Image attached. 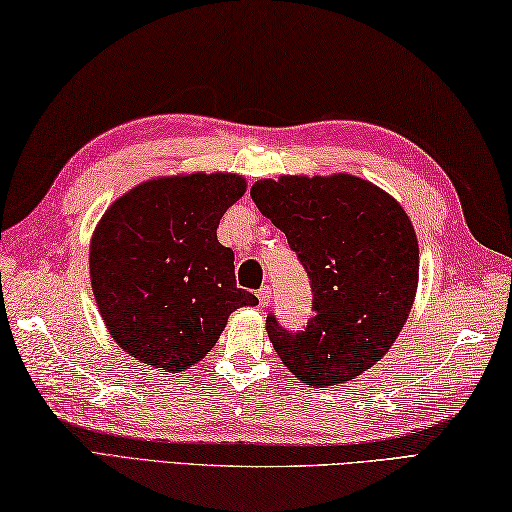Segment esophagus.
<instances>
[{
	"label": "esophagus",
	"mask_w": 512,
	"mask_h": 512,
	"mask_svg": "<svg viewBox=\"0 0 512 512\" xmlns=\"http://www.w3.org/2000/svg\"><path fill=\"white\" fill-rule=\"evenodd\" d=\"M257 299H259V306L266 308L268 301H270V288L268 286H262L257 290Z\"/></svg>",
	"instance_id": "34e87169"
}]
</instances>
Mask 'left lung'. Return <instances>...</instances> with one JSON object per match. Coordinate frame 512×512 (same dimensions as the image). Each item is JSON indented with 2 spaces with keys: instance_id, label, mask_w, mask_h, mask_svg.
I'll list each match as a JSON object with an SVG mask.
<instances>
[{
  "instance_id": "1",
  "label": "left lung",
  "mask_w": 512,
  "mask_h": 512,
  "mask_svg": "<svg viewBox=\"0 0 512 512\" xmlns=\"http://www.w3.org/2000/svg\"><path fill=\"white\" fill-rule=\"evenodd\" d=\"M250 198L286 233L312 286L306 328L268 317L275 352L312 387L361 376L389 352L416 299L420 250L405 209L350 173L257 180Z\"/></svg>"
}]
</instances>
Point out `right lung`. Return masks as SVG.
<instances>
[{"label": "right lung", "mask_w": 512, "mask_h": 512, "mask_svg": "<svg viewBox=\"0 0 512 512\" xmlns=\"http://www.w3.org/2000/svg\"><path fill=\"white\" fill-rule=\"evenodd\" d=\"M246 191L235 173L154 178L105 211L90 242V279L112 339L136 361L184 372L211 352L231 312L257 306L235 284L217 224Z\"/></svg>", "instance_id": "obj_1"}]
</instances>
